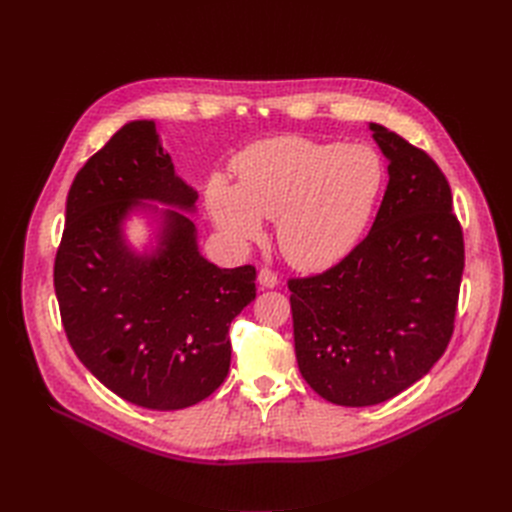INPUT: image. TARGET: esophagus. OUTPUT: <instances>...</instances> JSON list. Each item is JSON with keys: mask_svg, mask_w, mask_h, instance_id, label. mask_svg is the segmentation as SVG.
<instances>
[{"mask_svg": "<svg viewBox=\"0 0 512 512\" xmlns=\"http://www.w3.org/2000/svg\"><path fill=\"white\" fill-rule=\"evenodd\" d=\"M258 282H260V286H265V288L278 286V273H275L273 269L262 267V269L258 271Z\"/></svg>", "mask_w": 512, "mask_h": 512, "instance_id": "obj_1", "label": "esophagus"}]
</instances>
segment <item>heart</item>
I'll list each match as a JSON object with an SVG mask.
<instances>
[{
	"instance_id": "b5f03b06",
	"label": "heart",
	"mask_w": 512,
	"mask_h": 512,
	"mask_svg": "<svg viewBox=\"0 0 512 512\" xmlns=\"http://www.w3.org/2000/svg\"><path fill=\"white\" fill-rule=\"evenodd\" d=\"M237 185L213 174L206 204L232 241L260 239L262 217L278 219L290 265L319 271L347 256L368 224L383 187V161L366 144L280 135L232 159Z\"/></svg>"
}]
</instances>
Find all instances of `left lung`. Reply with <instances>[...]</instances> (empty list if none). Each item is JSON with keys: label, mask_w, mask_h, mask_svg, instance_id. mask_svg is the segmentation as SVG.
I'll list each match as a JSON object with an SVG mask.
<instances>
[{"label": "left lung", "mask_w": 512, "mask_h": 512, "mask_svg": "<svg viewBox=\"0 0 512 512\" xmlns=\"http://www.w3.org/2000/svg\"><path fill=\"white\" fill-rule=\"evenodd\" d=\"M388 157V189L370 232L334 267L290 278L303 379L342 407L383 403L444 355L465 267L463 230L439 165L370 122Z\"/></svg>", "instance_id": "obj_1"}]
</instances>
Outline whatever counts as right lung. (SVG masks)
<instances>
[{"label": "right lung", "mask_w": 512, "mask_h": 512, "mask_svg": "<svg viewBox=\"0 0 512 512\" xmlns=\"http://www.w3.org/2000/svg\"><path fill=\"white\" fill-rule=\"evenodd\" d=\"M153 120L116 131L75 176L53 265L62 325L107 390L157 411L211 396L230 370V323L256 297V267L219 269L200 256L196 226L165 211L157 256H135L120 222L137 200L191 209Z\"/></svg>", "instance_id": "add662e5"}]
</instances>
